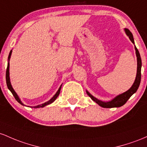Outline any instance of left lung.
Returning a JSON list of instances; mask_svg holds the SVG:
<instances>
[{"instance_id":"1","label":"left lung","mask_w":147,"mask_h":147,"mask_svg":"<svg viewBox=\"0 0 147 147\" xmlns=\"http://www.w3.org/2000/svg\"><path fill=\"white\" fill-rule=\"evenodd\" d=\"M125 32H126V35L129 37L130 40L131 41L133 44H135L134 42V39H133V34L131 33V31L128 29L125 28L124 29ZM135 50H136V57H137V64H138V67H137V74L136 77V80H135L134 82H133V85H132L131 88L128 90H127L126 92H123V93L121 94H119L115 96V98H113L111 100L109 101H103V100H100L98 98H96V97L92 96L91 94L87 90H86V92L87 95L92 98L94 101L96 102L98 105H100V107H103V108H119V107L122 106L126 103V101L129 99L130 97L133 94H135L138 90V87L140 86V80H141V68H142V60L141 57H140V53L138 51V49H137L136 45H135Z\"/></svg>"}]
</instances>
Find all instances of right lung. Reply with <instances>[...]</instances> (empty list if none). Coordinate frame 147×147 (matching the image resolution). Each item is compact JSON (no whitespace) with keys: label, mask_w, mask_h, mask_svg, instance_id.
Listing matches in <instances>:
<instances>
[{"label":"right lung","mask_w":147,"mask_h":147,"mask_svg":"<svg viewBox=\"0 0 147 147\" xmlns=\"http://www.w3.org/2000/svg\"><path fill=\"white\" fill-rule=\"evenodd\" d=\"M11 52H12V50L10 51V52H9V56H8V62H7V70H6V83H7V86L8 87V89L9 90V91H10L11 93H12L13 96H14V98H15V99L17 100L18 102H19L20 104H21L22 105H25L24 103L21 102V100L20 99V98L19 97V96L17 95V94L16 93V92L14 91V90L13 89L12 86H11V82H10V78H9V59H10L11 57ZM62 85H60V87H59L58 90H57V92L55 93V94L51 98L50 100H48V101L45 102V103H42V104H40V105H36V106H33V108H43V107L46 106V105H49L51 104V103H52L53 102L55 101V100L56 98H57V96H58L59 94H60V90H61V87H62ZM29 107V106H28Z\"/></svg>","instance_id":"1"}]
</instances>
